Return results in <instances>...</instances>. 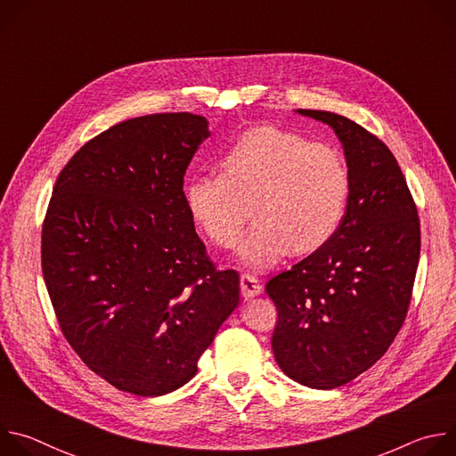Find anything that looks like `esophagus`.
Returning a JSON list of instances; mask_svg holds the SVG:
<instances>
[{
    "label": "esophagus",
    "instance_id": "obj_1",
    "mask_svg": "<svg viewBox=\"0 0 456 456\" xmlns=\"http://www.w3.org/2000/svg\"><path fill=\"white\" fill-rule=\"evenodd\" d=\"M240 290H241V296L245 299H250V297H256L264 292V287L259 285L257 278L250 276V274H241L240 278Z\"/></svg>",
    "mask_w": 456,
    "mask_h": 456
}]
</instances>
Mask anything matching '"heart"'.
<instances>
[{"label": "heart", "mask_w": 456, "mask_h": 456, "mask_svg": "<svg viewBox=\"0 0 456 456\" xmlns=\"http://www.w3.org/2000/svg\"><path fill=\"white\" fill-rule=\"evenodd\" d=\"M220 167L218 175L187 180L185 204L220 247L236 243L252 208L256 224L238 247L240 262L250 269H271L292 248L317 250L345 218L350 173L329 144L276 126H256L224 153Z\"/></svg>", "instance_id": "obj_1"}]
</instances>
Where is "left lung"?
I'll use <instances>...</instances> for the list:
<instances>
[{
    "mask_svg": "<svg viewBox=\"0 0 456 456\" xmlns=\"http://www.w3.org/2000/svg\"><path fill=\"white\" fill-rule=\"evenodd\" d=\"M299 115L329 124L350 173V199L336 234L274 276L273 352L296 382L332 389L373 366L408 314L420 256V222L387 146L357 122L321 110Z\"/></svg>",
    "mask_w": 456,
    "mask_h": 456,
    "instance_id": "8db88e82",
    "label": "left lung"
}]
</instances>
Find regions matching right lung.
I'll use <instances>...</instances> for the list:
<instances>
[{
	"instance_id": "obj_1",
	"label": "right lung",
	"mask_w": 456,
	"mask_h": 456,
	"mask_svg": "<svg viewBox=\"0 0 456 456\" xmlns=\"http://www.w3.org/2000/svg\"><path fill=\"white\" fill-rule=\"evenodd\" d=\"M208 124L182 111L111 126L62 167L43 222V278L62 336L134 395L191 380L240 303L238 273L216 271L183 194Z\"/></svg>"
}]
</instances>
